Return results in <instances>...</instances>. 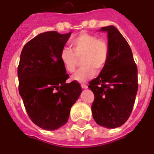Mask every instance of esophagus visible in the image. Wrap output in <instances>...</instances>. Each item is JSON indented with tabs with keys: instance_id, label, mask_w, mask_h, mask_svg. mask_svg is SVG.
Returning <instances> with one entry per match:
<instances>
[{
	"instance_id": "34e87169",
	"label": "esophagus",
	"mask_w": 154,
	"mask_h": 154,
	"mask_svg": "<svg viewBox=\"0 0 154 154\" xmlns=\"http://www.w3.org/2000/svg\"><path fill=\"white\" fill-rule=\"evenodd\" d=\"M81 88L84 89H86V88H88V85H85V84H82V85H81Z\"/></svg>"
}]
</instances>
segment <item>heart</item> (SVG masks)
I'll return each mask as SVG.
<instances>
[{"mask_svg":"<svg viewBox=\"0 0 154 154\" xmlns=\"http://www.w3.org/2000/svg\"><path fill=\"white\" fill-rule=\"evenodd\" d=\"M71 48H63L60 51V60L66 70L73 73L81 59L84 66L73 75V80L85 82L99 73L106 65L109 59V44L103 38H98L91 33H81L71 41Z\"/></svg>","mask_w":154,"mask_h":154,"instance_id":"heart-1","label":"heart"}]
</instances>
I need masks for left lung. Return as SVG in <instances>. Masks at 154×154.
Instances as JSON below:
<instances>
[{
  "label": "left lung",
  "mask_w": 154,
  "mask_h": 154,
  "mask_svg": "<svg viewBox=\"0 0 154 154\" xmlns=\"http://www.w3.org/2000/svg\"><path fill=\"white\" fill-rule=\"evenodd\" d=\"M106 31L109 59L100 74L89 82L94 93L93 118L98 125L115 128L128 121L138 91V69L127 41L113 26L102 27Z\"/></svg>",
  "instance_id": "left-lung-1"
}]
</instances>
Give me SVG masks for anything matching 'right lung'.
<instances>
[{
    "label": "right lung",
    "mask_w": 154,
    "mask_h": 154,
    "mask_svg": "<svg viewBox=\"0 0 154 154\" xmlns=\"http://www.w3.org/2000/svg\"><path fill=\"white\" fill-rule=\"evenodd\" d=\"M70 34L41 33L24 45L20 55L19 95L31 121L45 130L53 131L66 123L82 91L77 81L66 83L69 74L59 56Z\"/></svg>",
    "instance_id": "right-lung-1"
}]
</instances>
